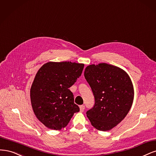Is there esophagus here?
Here are the masks:
<instances>
[{"label":"esophagus","mask_w":156,"mask_h":156,"mask_svg":"<svg viewBox=\"0 0 156 156\" xmlns=\"http://www.w3.org/2000/svg\"><path fill=\"white\" fill-rule=\"evenodd\" d=\"M84 110H85V106H84V105H80V112H84Z\"/></svg>","instance_id":"34e87169"}]
</instances>
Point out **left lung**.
Instances as JSON below:
<instances>
[{
    "mask_svg": "<svg viewBox=\"0 0 156 156\" xmlns=\"http://www.w3.org/2000/svg\"><path fill=\"white\" fill-rule=\"evenodd\" d=\"M84 76L93 93L95 103L86 114L93 127L108 131L126 116L134 97L133 86L123 69L108 63L90 65Z\"/></svg>",
    "mask_w": 156,
    "mask_h": 156,
    "instance_id": "8db88e82",
    "label": "left lung"
}]
</instances>
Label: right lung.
Wrapping results in <instances>:
<instances>
[{
	"instance_id": "1",
	"label": "right lung",
	"mask_w": 156,
	"mask_h": 156,
	"mask_svg": "<svg viewBox=\"0 0 156 156\" xmlns=\"http://www.w3.org/2000/svg\"><path fill=\"white\" fill-rule=\"evenodd\" d=\"M83 67V63L50 62L39 69L30 89V100L35 115L48 128L62 129L80 111L69 88L81 76Z\"/></svg>"
}]
</instances>
